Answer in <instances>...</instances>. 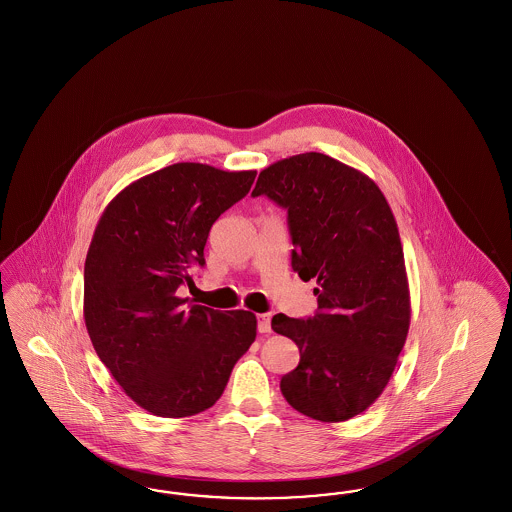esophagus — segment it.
<instances>
[{
    "label": "esophagus",
    "instance_id": "esophagus-1",
    "mask_svg": "<svg viewBox=\"0 0 512 512\" xmlns=\"http://www.w3.org/2000/svg\"><path fill=\"white\" fill-rule=\"evenodd\" d=\"M258 331L262 334L271 333V315L269 313L258 315Z\"/></svg>",
    "mask_w": 512,
    "mask_h": 512
}]
</instances>
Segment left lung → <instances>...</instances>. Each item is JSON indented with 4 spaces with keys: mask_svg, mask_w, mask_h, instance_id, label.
<instances>
[{
    "mask_svg": "<svg viewBox=\"0 0 512 512\" xmlns=\"http://www.w3.org/2000/svg\"><path fill=\"white\" fill-rule=\"evenodd\" d=\"M260 195L287 210L292 269L317 281L313 317L271 319L300 350L281 392L310 419L348 421L382 394L409 331L398 223L373 179L321 153L267 166L252 191Z\"/></svg>",
    "mask_w": 512,
    "mask_h": 512,
    "instance_id": "8db88e82",
    "label": "left lung"
}]
</instances>
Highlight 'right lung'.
I'll return each mask as SVG.
<instances>
[{
	"label": "right lung",
	"instance_id": "add662e5",
	"mask_svg": "<svg viewBox=\"0 0 512 512\" xmlns=\"http://www.w3.org/2000/svg\"><path fill=\"white\" fill-rule=\"evenodd\" d=\"M254 170L178 162L137 179L105 208L84 267V319L114 380L156 417L212 407L256 338V315L179 298L204 266L210 227L246 197Z\"/></svg>",
	"mask_w": 512,
	"mask_h": 512
}]
</instances>
